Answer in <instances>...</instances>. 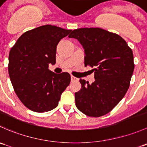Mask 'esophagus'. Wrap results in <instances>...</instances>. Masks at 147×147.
Wrapping results in <instances>:
<instances>
[{
  "mask_svg": "<svg viewBox=\"0 0 147 147\" xmlns=\"http://www.w3.org/2000/svg\"><path fill=\"white\" fill-rule=\"evenodd\" d=\"M71 81L72 82H77V81H78V79L74 76H71Z\"/></svg>",
  "mask_w": 147,
  "mask_h": 147,
  "instance_id": "obj_1",
  "label": "esophagus"
}]
</instances>
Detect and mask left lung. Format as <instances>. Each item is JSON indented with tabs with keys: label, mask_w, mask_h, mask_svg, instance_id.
Masks as SVG:
<instances>
[{
	"label": "left lung",
	"mask_w": 147,
	"mask_h": 147,
	"mask_svg": "<svg viewBox=\"0 0 147 147\" xmlns=\"http://www.w3.org/2000/svg\"><path fill=\"white\" fill-rule=\"evenodd\" d=\"M69 38L84 49V66L94 72V82L80 79L81 90L75 92V105L85 115L99 117L109 113L124 97L134 69V56L127 42L114 32L100 28L74 30Z\"/></svg>",
	"instance_id": "1"
}]
</instances>
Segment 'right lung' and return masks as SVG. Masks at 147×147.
I'll return each instance as SVG.
<instances>
[{
  "label": "right lung",
  "mask_w": 147,
  "mask_h": 147,
  "mask_svg": "<svg viewBox=\"0 0 147 147\" xmlns=\"http://www.w3.org/2000/svg\"><path fill=\"white\" fill-rule=\"evenodd\" d=\"M71 30L45 25L26 31L9 53L8 73L20 102L30 110L45 112L58 105L70 82L67 72L55 74L48 69L56 63V47Z\"/></svg>",
  "instance_id": "obj_1"
}]
</instances>
